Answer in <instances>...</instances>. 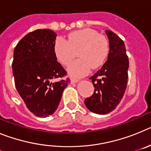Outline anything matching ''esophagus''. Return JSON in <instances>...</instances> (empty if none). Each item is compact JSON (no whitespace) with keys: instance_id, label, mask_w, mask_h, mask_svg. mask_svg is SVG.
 <instances>
[{"instance_id":"34e87169","label":"esophagus","mask_w":151,"mask_h":151,"mask_svg":"<svg viewBox=\"0 0 151 151\" xmlns=\"http://www.w3.org/2000/svg\"><path fill=\"white\" fill-rule=\"evenodd\" d=\"M79 80L78 79H76V78H72L71 79V83L74 84V83H77Z\"/></svg>"}]
</instances>
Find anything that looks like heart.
<instances>
[{
	"label": "heart",
	"mask_w": 151,
	"mask_h": 151,
	"mask_svg": "<svg viewBox=\"0 0 151 151\" xmlns=\"http://www.w3.org/2000/svg\"><path fill=\"white\" fill-rule=\"evenodd\" d=\"M78 51L80 59L70 64L67 69L68 73L76 78L88 74L91 68L101 67L107 59L110 45L104 36L91 29L73 32L68 36V41L58 37L54 41V55L64 66L72 62Z\"/></svg>",
	"instance_id": "heart-1"
}]
</instances>
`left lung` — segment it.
Segmentation results:
<instances>
[{"mask_svg":"<svg viewBox=\"0 0 151 151\" xmlns=\"http://www.w3.org/2000/svg\"><path fill=\"white\" fill-rule=\"evenodd\" d=\"M105 32L110 45L107 60L90 78L94 92L85 100L91 112L103 115L115 110L122 100L127 86L129 66L123 41L110 30Z\"/></svg>","mask_w":151,"mask_h":151,"instance_id":"1","label":"left lung"}]
</instances>
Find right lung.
<instances>
[{
    "instance_id": "obj_1",
    "label": "right lung",
    "mask_w": 151,
    "mask_h": 151,
    "mask_svg": "<svg viewBox=\"0 0 151 151\" xmlns=\"http://www.w3.org/2000/svg\"><path fill=\"white\" fill-rule=\"evenodd\" d=\"M57 34L48 29L28 33L13 52V75L17 91L27 108L38 117L54 114L69 78L57 62L54 45Z\"/></svg>"
}]
</instances>
